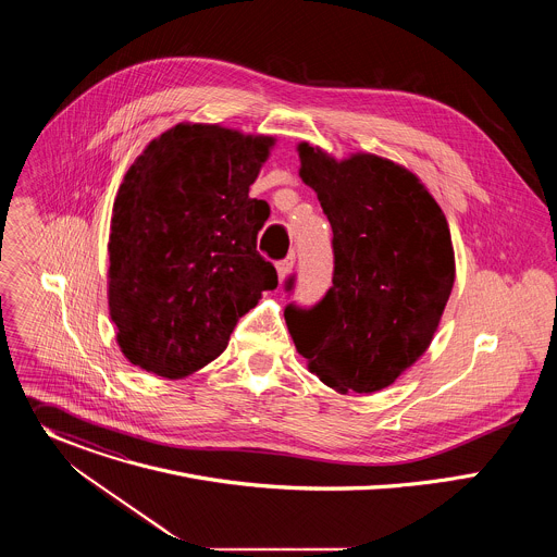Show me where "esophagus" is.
Returning <instances> with one entry per match:
<instances>
[{
    "label": "esophagus",
    "mask_w": 557,
    "mask_h": 557,
    "mask_svg": "<svg viewBox=\"0 0 557 557\" xmlns=\"http://www.w3.org/2000/svg\"><path fill=\"white\" fill-rule=\"evenodd\" d=\"M293 264H295V260H293V258H286V260H282V262H277V264H275L277 280H280V282H284V280L288 277V273L293 271Z\"/></svg>",
    "instance_id": "esophagus-1"
}]
</instances>
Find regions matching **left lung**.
Returning a JSON list of instances; mask_svg holds the SVG:
<instances>
[{
	"instance_id": "left-lung-1",
	"label": "left lung",
	"mask_w": 557,
	"mask_h": 557,
	"mask_svg": "<svg viewBox=\"0 0 557 557\" xmlns=\"http://www.w3.org/2000/svg\"><path fill=\"white\" fill-rule=\"evenodd\" d=\"M299 178L333 226V288L286 308L308 370L339 394L392 385L430 348L456 280L447 218L430 189L389 158H337L297 143ZM290 286V282H288Z\"/></svg>"
}]
</instances>
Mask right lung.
<instances>
[{"label": "right lung", "mask_w": 557, "mask_h": 557, "mask_svg": "<svg viewBox=\"0 0 557 557\" xmlns=\"http://www.w3.org/2000/svg\"><path fill=\"white\" fill-rule=\"evenodd\" d=\"M275 143L178 123L125 172L110 220L108 306L129 363L170 381L198 372L277 286L258 253L269 205L249 198Z\"/></svg>", "instance_id": "add662e5"}]
</instances>
